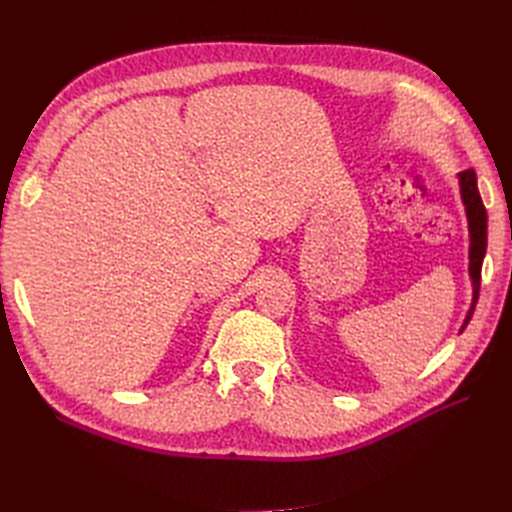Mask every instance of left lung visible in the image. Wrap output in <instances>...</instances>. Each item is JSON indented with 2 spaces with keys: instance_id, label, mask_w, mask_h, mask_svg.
<instances>
[{
  "instance_id": "8db88e82",
  "label": "left lung",
  "mask_w": 512,
  "mask_h": 512,
  "mask_svg": "<svg viewBox=\"0 0 512 512\" xmlns=\"http://www.w3.org/2000/svg\"><path fill=\"white\" fill-rule=\"evenodd\" d=\"M459 177V192H461V203L466 207V218H468V232H470V282H472V303L459 333L468 327V322L474 314V307L478 301V290H480V269H483V258L487 252V211L483 205V198L478 194L476 185V173L474 168L461 170Z\"/></svg>"
}]
</instances>
